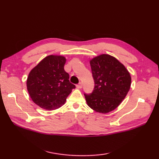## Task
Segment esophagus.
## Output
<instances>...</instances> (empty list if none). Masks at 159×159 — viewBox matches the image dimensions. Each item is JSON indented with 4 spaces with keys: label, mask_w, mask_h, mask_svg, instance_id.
<instances>
[{
    "label": "esophagus",
    "mask_w": 159,
    "mask_h": 159,
    "mask_svg": "<svg viewBox=\"0 0 159 159\" xmlns=\"http://www.w3.org/2000/svg\"><path fill=\"white\" fill-rule=\"evenodd\" d=\"M82 87H83V83L81 82H80L79 84H78V85H76V87L79 89L82 88Z\"/></svg>",
    "instance_id": "34e87169"
}]
</instances>
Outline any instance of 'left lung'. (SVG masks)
Wrapping results in <instances>:
<instances>
[{
    "label": "left lung",
    "mask_w": 159,
    "mask_h": 159,
    "mask_svg": "<svg viewBox=\"0 0 159 159\" xmlns=\"http://www.w3.org/2000/svg\"><path fill=\"white\" fill-rule=\"evenodd\" d=\"M90 66L95 85L92 93H84L85 100L96 112L107 113L126 96L131 85L130 73L117 59L105 54L94 57Z\"/></svg>",
    "instance_id": "8db88e82"
}]
</instances>
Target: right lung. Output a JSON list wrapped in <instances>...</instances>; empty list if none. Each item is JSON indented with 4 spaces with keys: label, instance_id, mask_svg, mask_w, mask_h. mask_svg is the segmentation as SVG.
I'll list each match as a JSON object with an SVG mask.
<instances>
[{
    "label": "right lung",
    "instance_id": "1",
    "mask_svg": "<svg viewBox=\"0 0 159 159\" xmlns=\"http://www.w3.org/2000/svg\"><path fill=\"white\" fill-rule=\"evenodd\" d=\"M66 59L63 56L49 55L30 72L26 80L27 90L37 105L55 110L65 103L76 86L71 83L64 70Z\"/></svg>",
    "mask_w": 159,
    "mask_h": 159
}]
</instances>
